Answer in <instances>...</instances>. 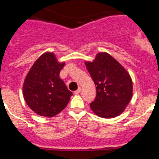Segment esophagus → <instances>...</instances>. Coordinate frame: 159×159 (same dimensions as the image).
<instances>
[{"label":"esophagus","instance_id":"34e87169","mask_svg":"<svg viewBox=\"0 0 159 159\" xmlns=\"http://www.w3.org/2000/svg\"><path fill=\"white\" fill-rule=\"evenodd\" d=\"M80 91H81V88H80H80H79L78 89H77L75 92H74V93H75V95H78V94L80 93Z\"/></svg>","mask_w":159,"mask_h":159}]
</instances>
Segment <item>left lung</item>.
<instances>
[{
	"mask_svg": "<svg viewBox=\"0 0 159 159\" xmlns=\"http://www.w3.org/2000/svg\"><path fill=\"white\" fill-rule=\"evenodd\" d=\"M85 65L95 86L96 97L90 104L99 117L111 119L121 115L130 102L133 84L128 71L107 52L97 53Z\"/></svg>",
	"mask_w": 159,
	"mask_h": 159,
	"instance_id": "obj_1",
	"label": "left lung"
}]
</instances>
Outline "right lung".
Returning <instances> with one entry per match:
<instances>
[{
	"instance_id": "obj_1",
	"label": "right lung",
	"mask_w": 159,
	"mask_h": 159,
	"mask_svg": "<svg viewBox=\"0 0 159 159\" xmlns=\"http://www.w3.org/2000/svg\"><path fill=\"white\" fill-rule=\"evenodd\" d=\"M64 65L65 62H59L54 53L47 52L35 61L25 77L24 99L38 116L54 117L69 102L72 92L60 78Z\"/></svg>"
}]
</instances>
